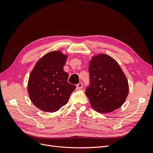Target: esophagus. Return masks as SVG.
Returning <instances> with one entry per match:
<instances>
[{
	"mask_svg": "<svg viewBox=\"0 0 153 153\" xmlns=\"http://www.w3.org/2000/svg\"><path fill=\"white\" fill-rule=\"evenodd\" d=\"M76 87H78V89H82L83 87V84L82 82H79L78 84L76 85Z\"/></svg>",
	"mask_w": 153,
	"mask_h": 153,
	"instance_id": "obj_1",
	"label": "esophagus"
}]
</instances>
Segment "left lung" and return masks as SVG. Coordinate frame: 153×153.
<instances>
[{
  "mask_svg": "<svg viewBox=\"0 0 153 153\" xmlns=\"http://www.w3.org/2000/svg\"><path fill=\"white\" fill-rule=\"evenodd\" d=\"M89 85L85 94L97 112L108 113L121 107L128 94L127 78L115 60L105 54L89 62Z\"/></svg>",
  "mask_w": 153,
  "mask_h": 153,
  "instance_id": "obj_1",
  "label": "left lung"
}]
</instances>
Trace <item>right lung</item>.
I'll return each instance as SVG.
<instances>
[{"mask_svg":"<svg viewBox=\"0 0 153 153\" xmlns=\"http://www.w3.org/2000/svg\"><path fill=\"white\" fill-rule=\"evenodd\" d=\"M66 56L59 51L51 52L40 59L32 71L28 92L33 104L40 110L54 112L67 104L76 86L68 82V73L63 67Z\"/></svg>","mask_w":153,"mask_h":153,"instance_id":"add662e5","label":"right lung"}]
</instances>
